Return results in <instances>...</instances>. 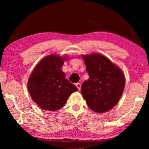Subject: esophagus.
<instances>
[{"label": "esophagus", "mask_w": 149, "mask_h": 149, "mask_svg": "<svg viewBox=\"0 0 149 149\" xmlns=\"http://www.w3.org/2000/svg\"><path fill=\"white\" fill-rule=\"evenodd\" d=\"M76 86H77V88H78L79 90H80V89H81V83H76Z\"/></svg>", "instance_id": "obj_1"}]
</instances>
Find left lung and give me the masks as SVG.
<instances>
[{
  "label": "left lung",
  "instance_id": "8db88e82",
  "mask_svg": "<svg viewBox=\"0 0 149 149\" xmlns=\"http://www.w3.org/2000/svg\"><path fill=\"white\" fill-rule=\"evenodd\" d=\"M89 79L81 85V94L90 109L102 113L111 110L121 98L125 79L119 67L100 54L82 55Z\"/></svg>",
  "mask_w": 149,
  "mask_h": 149
}]
</instances>
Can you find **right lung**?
<instances>
[{"label": "right lung", "instance_id": "1", "mask_svg": "<svg viewBox=\"0 0 149 149\" xmlns=\"http://www.w3.org/2000/svg\"><path fill=\"white\" fill-rule=\"evenodd\" d=\"M67 56L52 54L42 58L28 79V89L33 101L42 109L56 111L63 107L77 87L65 79L62 70Z\"/></svg>", "mask_w": 149, "mask_h": 149}]
</instances>
